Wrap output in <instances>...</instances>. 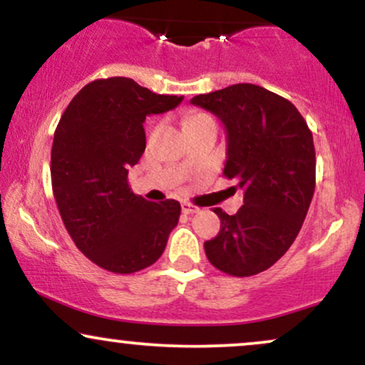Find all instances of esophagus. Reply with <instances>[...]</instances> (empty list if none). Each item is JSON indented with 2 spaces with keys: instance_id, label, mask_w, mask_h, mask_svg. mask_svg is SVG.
I'll list each match as a JSON object with an SVG mask.
<instances>
[{
  "instance_id": "34e87169",
  "label": "esophagus",
  "mask_w": 365,
  "mask_h": 365,
  "mask_svg": "<svg viewBox=\"0 0 365 365\" xmlns=\"http://www.w3.org/2000/svg\"><path fill=\"white\" fill-rule=\"evenodd\" d=\"M182 211L185 212V215H195V212H199V207L194 206V204H190V202H183Z\"/></svg>"
}]
</instances>
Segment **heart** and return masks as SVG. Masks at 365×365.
<instances>
[{
  "instance_id": "b5f03b06",
  "label": "heart",
  "mask_w": 365,
  "mask_h": 365,
  "mask_svg": "<svg viewBox=\"0 0 365 365\" xmlns=\"http://www.w3.org/2000/svg\"><path fill=\"white\" fill-rule=\"evenodd\" d=\"M204 116H206V115H195V116H192L190 121H192V120H197V118H204Z\"/></svg>"
}]
</instances>
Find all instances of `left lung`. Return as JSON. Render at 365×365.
Segmentation results:
<instances>
[{
    "label": "left lung",
    "mask_w": 365,
    "mask_h": 365,
    "mask_svg": "<svg viewBox=\"0 0 365 365\" xmlns=\"http://www.w3.org/2000/svg\"><path fill=\"white\" fill-rule=\"evenodd\" d=\"M192 104L226 128L223 175L244 188L237 215L220 216V233L204 242L209 262L226 274L252 276L290 249L316 188L312 132L288 99L254 83L199 94Z\"/></svg>",
    "instance_id": "obj_1"
}]
</instances>
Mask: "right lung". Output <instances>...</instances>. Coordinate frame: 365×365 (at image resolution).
<instances>
[{
  "mask_svg": "<svg viewBox=\"0 0 365 365\" xmlns=\"http://www.w3.org/2000/svg\"><path fill=\"white\" fill-rule=\"evenodd\" d=\"M182 96L154 94L127 77L87 83L63 113L51 149L58 209L77 249L103 269L130 274L161 257L178 223V200L149 202L128 185L145 150L144 121Z\"/></svg>",
  "mask_w": 365,
  "mask_h": 365,
  "instance_id": "right-lung-1",
  "label": "right lung"
}]
</instances>
